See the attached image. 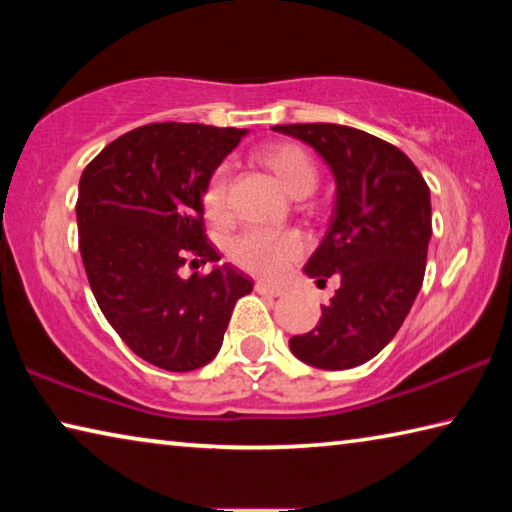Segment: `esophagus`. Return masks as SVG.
I'll return each instance as SVG.
<instances>
[{
    "label": "esophagus",
    "instance_id": "obj_1",
    "mask_svg": "<svg viewBox=\"0 0 512 512\" xmlns=\"http://www.w3.org/2000/svg\"><path fill=\"white\" fill-rule=\"evenodd\" d=\"M255 291L262 293V296H271V298L282 296L280 287H273V284H266V282H255Z\"/></svg>",
    "mask_w": 512,
    "mask_h": 512
}]
</instances>
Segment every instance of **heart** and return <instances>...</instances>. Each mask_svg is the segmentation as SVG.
Here are the masks:
<instances>
[{"label":"heart","instance_id":"heart-1","mask_svg":"<svg viewBox=\"0 0 512 512\" xmlns=\"http://www.w3.org/2000/svg\"><path fill=\"white\" fill-rule=\"evenodd\" d=\"M259 160L275 173L282 187L293 196L309 194L318 183L314 158L298 144H268L259 151ZM228 187V167L216 169L210 185L205 189V210L212 219H221L228 212ZM302 253H305V239H302L300 232L293 230L273 232L264 228H250L241 232L230 246L232 262H237L250 273L264 277H277Z\"/></svg>","mask_w":512,"mask_h":512}]
</instances>
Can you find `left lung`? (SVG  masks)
<instances>
[{
    "label": "left lung",
    "mask_w": 512,
    "mask_h": 512,
    "mask_svg": "<svg viewBox=\"0 0 512 512\" xmlns=\"http://www.w3.org/2000/svg\"><path fill=\"white\" fill-rule=\"evenodd\" d=\"M275 133L309 144L332 169V221L305 273L341 287L318 325L291 336L300 361L348 370L391 343L424 280L431 196L415 164L379 137L341 124H287Z\"/></svg>",
    "instance_id": "obj_1"
}]
</instances>
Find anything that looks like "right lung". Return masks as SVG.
Returning <instances> with one entry per match:
<instances>
[{"label":"right lung","instance_id":"right-lung-1","mask_svg":"<svg viewBox=\"0 0 512 512\" xmlns=\"http://www.w3.org/2000/svg\"><path fill=\"white\" fill-rule=\"evenodd\" d=\"M244 128L140 126L110 142L79 183L76 223L94 298L137 357L189 372L221 350L253 280L235 266L180 277L185 259L219 262L203 230V194Z\"/></svg>","mask_w":512,"mask_h":512}]
</instances>
